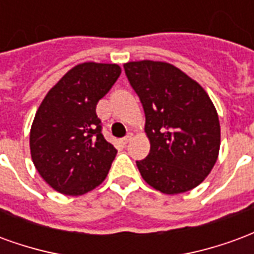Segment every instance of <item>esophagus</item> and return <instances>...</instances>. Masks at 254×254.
Returning <instances> with one entry per match:
<instances>
[{
	"label": "esophagus",
	"instance_id": "obj_1",
	"mask_svg": "<svg viewBox=\"0 0 254 254\" xmlns=\"http://www.w3.org/2000/svg\"><path fill=\"white\" fill-rule=\"evenodd\" d=\"M130 140H132V133H129V134H127V136H125V137L122 138V140H121V143L124 144V145H125V144L129 143V141H130Z\"/></svg>",
	"mask_w": 254,
	"mask_h": 254
}]
</instances>
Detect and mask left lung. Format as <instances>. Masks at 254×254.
<instances>
[{
    "mask_svg": "<svg viewBox=\"0 0 254 254\" xmlns=\"http://www.w3.org/2000/svg\"><path fill=\"white\" fill-rule=\"evenodd\" d=\"M140 98L151 149L136 165L144 181L166 194L200 185L216 163L218 113L207 92L178 67L159 61L124 65Z\"/></svg>",
    "mask_w": 254,
    "mask_h": 254,
    "instance_id": "8db88e82",
    "label": "left lung"
}]
</instances>
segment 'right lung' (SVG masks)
<instances>
[{
	"mask_svg": "<svg viewBox=\"0 0 254 254\" xmlns=\"http://www.w3.org/2000/svg\"><path fill=\"white\" fill-rule=\"evenodd\" d=\"M120 74L117 64L76 65L39 106L31 127V158L54 190L80 196L105 181L117 149L102 134L96 105Z\"/></svg>",
	"mask_w": 254,
	"mask_h": 254,
	"instance_id": "add662e5",
	"label": "right lung"
}]
</instances>
